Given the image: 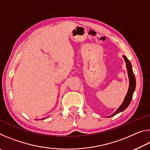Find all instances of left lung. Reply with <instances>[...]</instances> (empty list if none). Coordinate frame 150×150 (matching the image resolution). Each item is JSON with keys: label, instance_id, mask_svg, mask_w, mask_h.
<instances>
[{"label": "left lung", "instance_id": "1", "mask_svg": "<svg viewBox=\"0 0 150 150\" xmlns=\"http://www.w3.org/2000/svg\"><path fill=\"white\" fill-rule=\"evenodd\" d=\"M123 57H124V60H125L126 63V67H127V70H128V75L129 80H130V86H129L128 93H127L126 97H125V98H124L123 103L122 104L120 107L118 108V110H116L115 112L113 114V115H112L110 116H113L116 115V114L120 112H122L123 110H125L127 107H128L131 102L132 98L133 93H134V90H135V88H136V78H135V76H134V74L133 73L131 63L126 56H124V55Z\"/></svg>", "mask_w": 150, "mask_h": 150}]
</instances>
